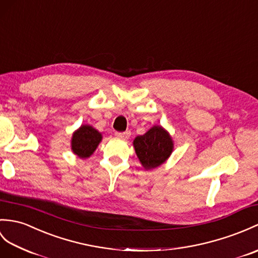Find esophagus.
I'll list each match as a JSON object with an SVG mask.
<instances>
[{"instance_id":"1","label":"esophagus","mask_w":258,"mask_h":258,"mask_svg":"<svg viewBox=\"0 0 258 258\" xmlns=\"http://www.w3.org/2000/svg\"><path fill=\"white\" fill-rule=\"evenodd\" d=\"M115 136L121 137V139H124V140H127L128 137L131 136V132L130 131H126V132H115Z\"/></svg>"}]
</instances>
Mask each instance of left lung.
I'll return each instance as SVG.
<instances>
[{
  "label": "left lung",
  "mask_w": 258,
  "mask_h": 258,
  "mask_svg": "<svg viewBox=\"0 0 258 258\" xmlns=\"http://www.w3.org/2000/svg\"><path fill=\"white\" fill-rule=\"evenodd\" d=\"M133 144L137 157L146 169L165 163L173 148L171 137L160 126H154L147 133L137 136Z\"/></svg>",
  "instance_id": "obj_1"
}]
</instances>
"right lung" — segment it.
I'll return each instance as SVG.
<instances>
[{"label":"right lung","mask_w":258,"mask_h":258,"mask_svg":"<svg viewBox=\"0 0 258 258\" xmlns=\"http://www.w3.org/2000/svg\"><path fill=\"white\" fill-rule=\"evenodd\" d=\"M101 140L102 135L97 130L90 125H82L73 135L71 148L78 157L87 158L93 154Z\"/></svg>","instance_id":"add662e5"}]
</instances>
